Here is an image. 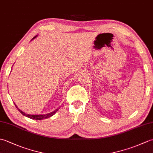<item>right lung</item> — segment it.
I'll return each mask as SVG.
<instances>
[{"label":"right lung","mask_w":153,"mask_h":153,"mask_svg":"<svg viewBox=\"0 0 153 153\" xmlns=\"http://www.w3.org/2000/svg\"><path fill=\"white\" fill-rule=\"evenodd\" d=\"M36 37H37V35H36V36H35L33 39H32V40H33V39L36 38ZM14 105H15V106H16V108H17V109L19 110V112H20V113H21V114H22L23 115L25 116H26V117H27V118H31V119H33V120H41L47 119V118H50V117H51L52 116H53V115L54 114L56 113V112L58 111V109L55 110L54 111L52 112H51V113L47 114H41V115H31V114H27L25 113V112H22L21 110H19V109L18 108V106L16 105V104H14Z\"/></svg>","instance_id":"right-lung-1"}]
</instances>
